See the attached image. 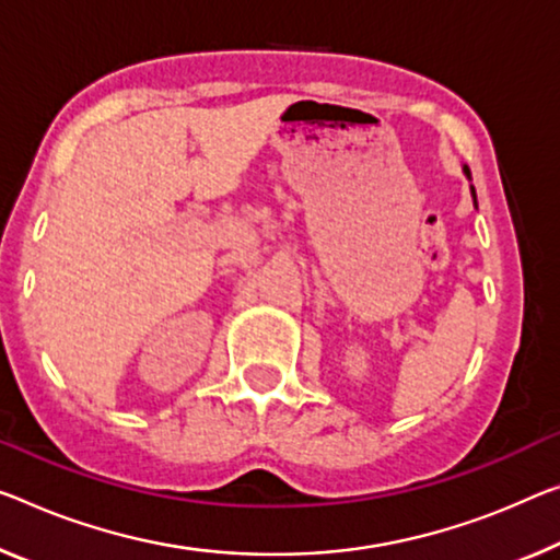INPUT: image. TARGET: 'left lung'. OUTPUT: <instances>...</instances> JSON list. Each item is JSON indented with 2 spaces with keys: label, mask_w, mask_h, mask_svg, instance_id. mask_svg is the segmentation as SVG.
I'll use <instances>...</instances> for the list:
<instances>
[{
  "label": "left lung",
  "mask_w": 560,
  "mask_h": 560,
  "mask_svg": "<svg viewBox=\"0 0 560 560\" xmlns=\"http://www.w3.org/2000/svg\"><path fill=\"white\" fill-rule=\"evenodd\" d=\"M463 175H466V177L470 179V170H468V165H463ZM470 195H472V205H476V208H478V200H476V187H472V185H470Z\"/></svg>",
  "instance_id": "8db88e82"
}]
</instances>
